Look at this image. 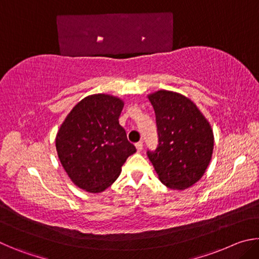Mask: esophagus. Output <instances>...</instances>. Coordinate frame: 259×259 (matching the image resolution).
Returning a JSON list of instances; mask_svg holds the SVG:
<instances>
[{"mask_svg": "<svg viewBox=\"0 0 259 259\" xmlns=\"http://www.w3.org/2000/svg\"><path fill=\"white\" fill-rule=\"evenodd\" d=\"M136 148H137L138 152H142L143 151V143L138 142L137 144H136Z\"/></svg>", "mask_w": 259, "mask_h": 259, "instance_id": "34e87169", "label": "esophagus"}]
</instances>
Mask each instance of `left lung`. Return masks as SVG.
Listing matches in <instances>:
<instances>
[{
    "instance_id": "left-lung-1",
    "label": "left lung",
    "mask_w": 259,
    "mask_h": 259,
    "mask_svg": "<svg viewBox=\"0 0 259 259\" xmlns=\"http://www.w3.org/2000/svg\"><path fill=\"white\" fill-rule=\"evenodd\" d=\"M155 111L159 145L147 151L162 184L185 190L199 181L208 168L213 150V134L196 105L181 94L159 90L148 95Z\"/></svg>"
}]
</instances>
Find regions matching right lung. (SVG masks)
I'll return each mask as SVG.
<instances>
[{
	"label": "right lung",
	"instance_id": "obj_1",
	"mask_svg": "<svg viewBox=\"0 0 259 259\" xmlns=\"http://www.w3.org/2000/svg\"><path fill=\"white\" fill-rule=\"evenodd\" d=\"M123 105L111 95L88 96L60 125L56 137L60 163L82 190H106L119 177L125 160L136 152L119 124Z\"/></svg>",
	"mask_w": 259,
	"mask_h": 259
}]
</instances>
